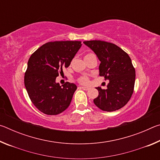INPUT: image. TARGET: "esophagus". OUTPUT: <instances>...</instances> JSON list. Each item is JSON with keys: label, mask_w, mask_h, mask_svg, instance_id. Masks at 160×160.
<instances>
[{"label": "esophagus", "mask_w": 160, "mask_h": 160, "mask_svg": "<svg viewBox=\"0 0 160 160\" xmlns=\"http://www.w3.org/2000/svg\"><path fill=\"white\" fill-rule=\"evenodd\" d=\"M80 88H81V89H82L83 90H85V91H87V90H89V88H88V87H80Z\"/></svg>", "instance_id": "34e87169"}]
</instances>
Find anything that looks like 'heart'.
<instances>
[{"instance_id":"obj_1","label":"heart","mask_w":160,"mask_h":160,"mask_svg":"<svg viewBox=\"0 0 160 160\" xmlns=\"http://www.w3.org/2000/svg\"><path fill=\"white\" fill-rule=\"evenodd\" d=\"M91 55H92V53H87L84 58L85 59L87 58H88L89 56H90ZM77 81L80 84H82V85H86V84H88L89 82V77L87 76V75H82V76L78 78Z\"/></svg>"}]
</instances>
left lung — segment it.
<instances>
[{
	"mask_svg": "<svg viewBox=\"0 0 160 160\" xmlns=\"http://www.w3.org/2000/svg\"><path fill=\"white\" fill-rule=\"evenodd\" d=\"M101 61L100 76L109 80L106 90L97 88L99 95L94 99L96 106L105 112L118 110L128 103L133 93L135 70L128 54L114 44L100 40L83 42Z\"/></svg>",
	"mask_w": 160,
	"mask_h": 160,
	"instance_id": "8db88e82",
	"label": "left lung"
}]
</instances>
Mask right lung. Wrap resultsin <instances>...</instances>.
Listing matches in <instances>:
<instances>
[{
  "mask_svg": "<svg viewBox=\"0 0 160 160\" xmlns=\"http://www.w3.org/2000/svg\"><path fill=\"white\" fill-rule=\"evenodd\" d=\"M82 46L79 41L46 43L32 54L25 74V86L32 102L40 112L57 115L71 102L77 86L66 82H56L63 68H68Z\"/></svg>",
  "mask_w": 160,
  "mask_h": 160,
  "instance_id": "obj_1",
  "label": "right lung"
}]
</instances>
